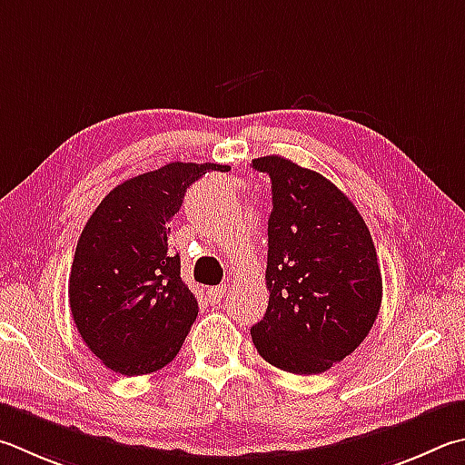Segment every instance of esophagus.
Listing matches in <instances>:
<instances>
[{"instance_id": "34e87169", "label": "esophagus", "mask_w": 465, "mask_h": 465, "mask_svg": "<svg viewBox=\"0 0 465 465\" xmlns=\"http://www.w3.org/2000/svg\"><path fill=\"white\" fill-rule=\"evenodd\" d=\"M225 292H227V286H211V289H207V299H209V302H222V299L225 297Z\"/></svg>"}]
</instances>
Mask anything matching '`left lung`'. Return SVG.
Here are the masks:
<instances>
[{"instance_id": "1", "label": "left lung", "mask_w": 465, "mask_h": 465, "mask_svg": "<svg viewBox=\"0 0 465 465\" xmlns=\"http://www.w3.org/2000/svg\"><path fill=\"white\" fill-rule=\"evenodd\" d=\"M252 166L272 181L268 217L270 292L250 329L268 364L321 374L366 340L382 302V276L368 225L323 174L282 156Z\"/></svg>"}]
</instances>
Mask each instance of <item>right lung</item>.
Masks as SVG:
<instances>
[{"label": "right lung", "instance_id": "obj_1", "mask_svg": "<svg viewBox=\"0 0 465 465\" xmlns=\"http://www.w3.org/2000/svg\"><path fill=\"white\" fill-rule=\"evenodd\" d=\"M227 168L164 164L117 184L89 217L71 266V315L114 372H156L179 353L199 305L181 278L179 254L168 248L171 219L193 183Z\"/></svg>", "mask_w": 465, "mask_h": 465}]
</instances>
